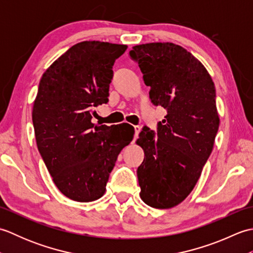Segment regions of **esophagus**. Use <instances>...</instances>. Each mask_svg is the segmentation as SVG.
Instances as JSON below:
<instances>
[{
	"label": "esophagus",
	"mask_w": 253,
	"mask_h": 253,
	"mask_svg": "<svg viewBox=\"0 0 253 253\" xmlns=\"http://www.w3.org/2000/svg\"><path fill=\"white\" fill-rule=\"evenodd\" d=\"M133 128H135V139H137L139 132H140V126H133Z\"/></svg>",
	"instance_id": "1"
}]
</instances>
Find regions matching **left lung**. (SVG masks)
<instances>
[{
    "label": "left lung",
    "mask_w": 253,
    "mask_h": 253,
    "mask_svg": "<svg viewBox=\"0 0 253 253\" xmlns=\"http://www.w3.org/2000/svg\"><path fill=\"white\" fill-rule=\"evenodd\" d=\"M149 85V98L168 111L157 131L143 126L137 143L144 158L137 169L140 197L155 209L184 201L196 186L218 130L215 87L191 53L169 42L129 51Z\"/></svg>",
    "instance_id": "left-lung-1"
}]
</instances>
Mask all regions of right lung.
Masks as SVG:
<instances>
[{"instance_id":"1","label":"right lung","mask_w":253,"mask_h":253,"mask_svg":"<svg viewBox=\"0 0 253 253\" xmlns=\"http://www.w3.org/2000/svg\"><path fill=\"white\" fill-rule=\"evenodd\" d=\"M127 45L84 41L42 76L32 110L38 150L64 196L101 198L118 154L133 138L129 124L94 126L95 109L109 101L113 65Z\"/></svg>"}]
</instances>
